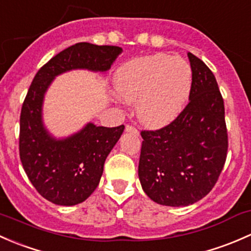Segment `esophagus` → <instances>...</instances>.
<instances>
[{"instance_id": "34e87169", "label": "esophagus", "mask_w": 251, "mask_h": 251, "mask_svg": "<svg viewBox=\"0 0 251 251\" xmlns=\"http://www.w3.org/2000/svg\"><path fill=\"white\" fill-rule=\"evenodd\" d=\"M126 131H128V133H133V134H135V135H138V134H139L138 129H136L135 126H129V125L126 126Z\"/></svg>"}]
</instances>
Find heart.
Here are the masks:
<instances>
[{
  "instance_id": "obj_1",
  "label": "heart",
  "mask_w": 251,
  "mask_h": 251,
  "mask_svg": "<svg viewBox=\"0 0 251 251\" xmlns=\"http://www.w3.org/2000/svg\"><path fill=\"white\" fill-rule=\"evenodd\" d=\"M113 84L126 102H136L138 117L149 126L174 121L190 99L193 86L191 65L180 56L153 54L123 64Z\"/></svg>"
}]
</instances>
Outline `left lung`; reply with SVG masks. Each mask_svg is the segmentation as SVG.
Here are the masks:
<instances>
[{"label":"left lung","instance_id":"left-lung-1","mask_svg":"<svg viewBox=\"0 0 251 251\" xmlns=\"http://www.w3.org/2000/svg\"><path fill=\"white\" fill-rule=\"evenodd\" d=\"M193 72L190 102L157 130H143L139 179L153 202L186 206L218 181L228 149L224 99L210 69L188 53Z\"/></svg>","mask_w":251,"mask_h":251}]
</instances>
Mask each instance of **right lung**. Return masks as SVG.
<instances>
[{
    "label": "right lung",
    "mask_w": 251,
    "mask_h": 251,
    "mask_svg": "<svg viewBox=\"0 0 251 251\" xmlns=\"http://www.w3.org/2000/svg\"><path fill=\"white\" fill-rule=\"evenodd\" d=\"M121 53L117 46L79 42L53 56L33 77L20 113L19 154L33 187L49 202L76 205L94 192L105 159L125 126L107 128L88 123L69 138H53L42 121L46 92L55 76L66 71H107Z\"/></svg>",
    "instance_id": "obj_1"
}]
</instances>
